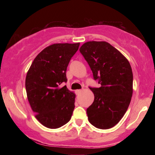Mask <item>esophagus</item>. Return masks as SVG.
<instances>
[{
	"instance_id": "34e87169",
	"label": "esophagus",
	"mask_w": 155,
	"mask_h": 155,
	"mask_svg": "<svg viewBox=\"0 0 155 155\" xmlns=\"http://www.w3.org/2000/svg\"><path fill=\"white\" fill-rule=\"evenodd\" d=\"M76 94H80V93L82 92V90H76Z\"/></svg>"
}]
</instances>
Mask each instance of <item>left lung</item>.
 Returning <instances> with one entry per match:
<instances>
[{
    "label": "left lung",
    "instance_id": "8db88e82",
    "mask_svg": "<svg viewBox=\"0 0 155 155\" xmlns=\"http://www.w3.org/2000/svg\"><path fill=\"white\" fill-rule=\"evenodd\" d=\"M80 51L100 87H90L94 100L87 109L88 120L99 129L116 126L123 118L133 95V72L127 58L106 41H87Z\"/></svg>",
    "mask_w": 155,
    "mask_h": 155
}]
</instances>
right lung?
<instances>
[{"label": "right lung", "instance_id": "right-lung-1", "mask_svg": "<svg viewBox=\"0 0 155 155\" xmlns=\"http://www.w3.org/2000/svg\"><path fill=\"white\" fill-rule=\"evenodd\" d=\"M80 43L54 44L33 61L25 79L27 99L35 117L46 128H60L71 120L75 94L66 86V70Z\"/></svg>", "mask_w": 155, "mask_h": 155}]
</instances>
